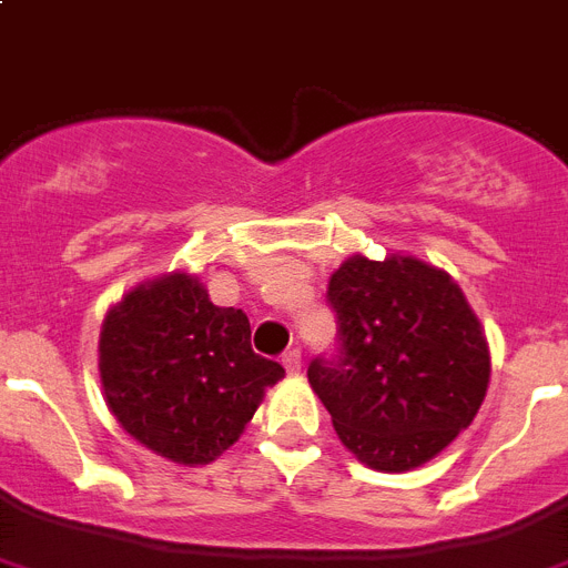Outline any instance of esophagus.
Returning a JSON list of instances; mask_svg holds the SVG:
<instances>
[{
    "mask_svg": "<svg viewBox=\"0 0 568 568\" xmlns=\"http://www.w3.org/2000/svg\"><path fill=\"white\" fill-rule=\"evenodd\" d=\"M283 366H285V373L288 375H297L300 373V366H303V357H300L297 349H288L283 355Z\"/></svg>",
    "mask_w": 568,
    "mask_h": 568,
    "instance_id": "esophagus-1",
    "label": "esophagus"
}]
</instances>
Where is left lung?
Instances as JSON below:
<instances>
[{"mask_svg": "<svg viewBox=\"0 0 568 568\" xmlns=\"http://www.w3.org/2000/svg\"><path fill=\"white\" fill-rule=\"evenodd\" d=\"M328 303L341 355L312 361L308 384L357 462L404 474L470 427L490 349L454 276L413 254H352L328 280Z\"/></svg>", "mask_w": 568, "mask_h": 568, "instance_id": "8db88e82", "label": "left lung"}]
</instances>
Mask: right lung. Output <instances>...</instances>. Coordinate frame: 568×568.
Here are the masks:
<instances>
[{
  "instance_id": "right-lung-1",
  "label": "right lung",
  "mask_w": 568,
  "mask_h": 568,
  "mask_svg": "<svg viewBox=\"0 0 568 568\" xmlns=\"http://www.w3.org/2000/svg\"><path fill=\"white\" fill-rule=\"evenodd\" d=\"M98 355L114 422L138 445L187 468L240 442L265 389L285 375L251 349L245 312L213 306L190 271L123 294L103 317Z\"/></svg>"
}]
</instances>
